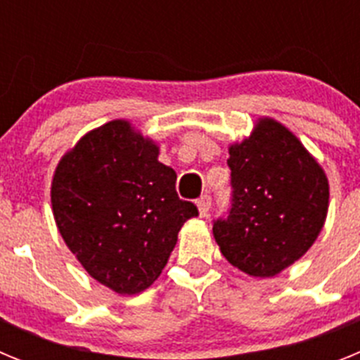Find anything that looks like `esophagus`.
I'll return each instance as SVG.
<instances>
[{
  "instance_id": "obj_1",
  "label": "esophagus",
  "mask_w": 360,
  "mask_h": 360,
  "mask_svg": "<svg viewBox=\"0 0 360 360\" xmlns=\"http://www.w3.org/2000/svg\"><path fill=\"white\" fill-rule=\"evenodd\" d=\"M196 205H198L200 216H202V218H207L209 211H211V196H209V195H203L202 198H198V202H196Z\"/></svg>"
}]
</instances>
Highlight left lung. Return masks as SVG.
<instances>
[{"mask_svg":"<svg viewBox=\"0 0 360 360\" xmlns=\"http://www.w3.org/2000/svg\"><path fill=\"white\" fill-rule=\"evenodd\" d=\"M229 155L231 207L212 221V234L231 265L254 278H272L319 236L328 180L295 135L272 119L259 120Z\"/></svg>","mask_w":360,"mask_h":360,"instance_id":"left-lung-1","label":"left lung"}]
</instances>
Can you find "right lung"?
<instances>
[{"instance_id":"add662e5","label":"right lung","mask_w":360,"mask_h":360,"mask_svg":"<svg viewBox=\"0 0 360 360\" xmlns=\"http://www.w3.org/2000/svg\"><path fill=\"white\" fill-rule=\"evenodd\" d=\"M174 184L157 146L126 120H111L57 165L53 218L91 278L117 294H139L160 276L182 225L198 216Z\"/></svg>"}]
</instances>
